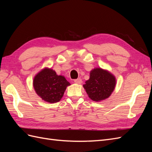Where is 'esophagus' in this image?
<instances>
[{
  "label": "esophagus",
  "mask_w": 152,
  "mask_h": 152,
  "mask_svg": "<svg viewBox=\"0 0 152 152\" xmlns=\"http://www.w3.org/2000/svg\"><path fill=\"white\" fill-rule=\"evenodd\" d=\"M74 82L76 84H81L82 81V79H75L74 80Z\"/></svg>",
  "instance_id": "1"
}]
</instances>
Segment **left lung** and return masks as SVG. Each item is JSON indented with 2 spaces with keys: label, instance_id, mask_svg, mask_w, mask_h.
Here are the masks:
<instances>
[{
  "label": "left lung",
  "instance_id": "obj_1",
  "mask_svg": "<svg viewBox=\"0 0 152 152\" xmlns=\"http://www.w3.org/2000/svg\"><path fill=\"white\" fill-rule=\"evenodd\" d=\"M116 84L115 77L102 68H94L90 72V78L83 85L89 97L95 102L108 98Z\"/></svg>",
  "mask_w": 152,
  "mask_h": 152
}]
</instances>
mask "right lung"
<instances>
[{"label":"right lung","mask_w":152,"mask_h":152,"mask_svg":"<svg viewBox=\"0 0 152 152\" xmlns=\"http://www.w3.org/2000/svg\"><path fill=\"white\" fill-rule=\"evenodd\" d=\"M34 89L45 102L54 103L60 101L66 87L70 84L62 75H58L52 69L44 68L34 79Z\"/></svg>","instance_id":"obj_1"}]
</instances>
